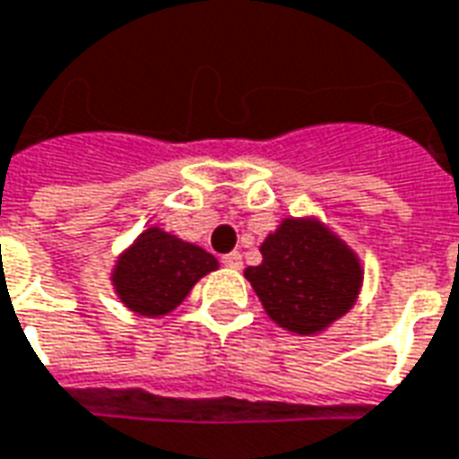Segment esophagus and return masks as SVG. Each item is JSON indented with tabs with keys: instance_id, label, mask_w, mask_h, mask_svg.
Returning a JSON list of instances; mask_svg holds the SVG:
<instances>
[{
	"instance_id": "34e87169",
	"label": "esophagus",
	"mask_w": 459,
	"mask_h": 459,
	"mask_svg": "<svg viewBox=\"0 0 459 459\" xmlns=\"http://www.w3.org/2000/svg\"><path fill=\"white\" fill-rule=\"evenodd\" d=\"M221 263H223L226 268H233V271H238L240 265H243V258H240L238 251H230V253H226L223 258H221Z\"/></svg>"
}]
</instances>
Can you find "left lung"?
Segmentation results:
<instances>
[{
  "label": "left lung",
  "instance_id": "8db88e82",
  "mask_svg": "<svg viewBox=\"0 0 459 459\" xmlns=\"http://www.w3.org/2000/svg\"><path fill=\"white\" fill-rule=\"evenodd\" d=\"M261 253L263 263L246 268V278L281 328L313 335L358 298L363 271L355 253L316 221L285 219Z\"/></svg>",
  "mask_w": 459,
  "mask_h": 459
}]
</instances>
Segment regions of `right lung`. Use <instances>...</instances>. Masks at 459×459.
Segmentation results:
<instances>
[{"label": "right lung", "mask_w": 459, "mask_h": 459, "mask_svg": "<svg viewBox=\"0 0 459 459\" xmlns=\"http://www.w3.org/2000/svg\"><path fill=\"white\" fill-rule=\"evenodd\" d=\"M216 268L219 261L204 248L149 229L117 261L114 285L124 306L153 318L171 313L198 278Z\"/></svg>", "instance_id": "obj_1"}]
</instances>
